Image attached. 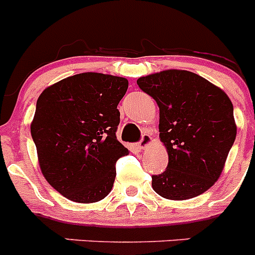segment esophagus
Here are the masks:
<instances>
[{"instance_id":"obj_1","label":"esophagus","mask_w":255,"mask_h":255,"mask_svg":"<svg viewBox=\"0 0 255 255\" xmlns=\"http://www.w3.org/2000/svg\"><path fill=\"white\" fill-rule=\"evenodd\" d=\"M152 136L149 134H143L141 135V139L138 141V148L139 149H144L147 148L149 144H152Z\"/></svg>"}]
</instances>
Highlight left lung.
I'll return each instance as SVG.
<instances>
[{
  "mask_svg": "<svg viewBox=\"0 0 255 255\" xmlns=\"http://www.w3.org/2000/svg\"><path fill=\"white\" fill-rule=\"evenodd\" d=\"M159 107V138L167 168L152 176L153 190L185 200L208 190L224 170L236 138L234 107L222 89L185 70H166L138 79Z\"/></svg>",
  "mask_w": 255,
  "mask_h": 255,
  "instance_id": "left-lung-1",
  "label": "left lung"
}]
</instances>
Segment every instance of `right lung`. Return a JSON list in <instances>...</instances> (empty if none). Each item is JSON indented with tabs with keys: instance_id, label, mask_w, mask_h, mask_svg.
<instances>
[{
	"instance_id": "1",
	"label": "right lung",
	"mask_w": 255,
	"mask_h": 255,
	"mask_svg": "<svg viewBox=\"0 0 255 255\" xmlns=\"http://www.w3.org/2000/svg\"><path fill=\"white\" fill-rule=\"evenodd\" d=\"M128 80L100 73L64 79L42 92L30 126L43 176L67 199L94 203L107 197L116 162L129 153L117 140V105Z\"/></svg>"
}]
</instances>
